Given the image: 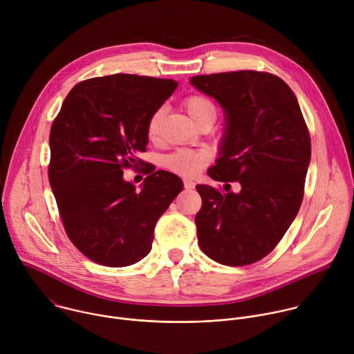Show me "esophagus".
<instances>
[{"mask_svg": "<svg viewBox=\"0 0 354 354\" xmlns=\"http://www.w3.org/2000/svg\"><path fill=\"white\" fill-rule=\"evenodd\" d=\"M183 186H185V189H187V190L194 189V182H193V180H189V179H185V180H183Z\"/></svg>", "mask_w": 354, "mask_h": 354, "instance_id": "1", "label": "esophagus"}]
</instances>
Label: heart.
Segmentation results:
<instances>
[{"label": "heart", "instance_id": "b5f03b06", "mask_svg": "<svg viewBox=\"0 0 354 354\" xmlns=\"http://www.w3.org/2000/svg\"><path fill=\"white\" fill-rule=\"evenodd\" d=\"M183 106L190 116V119L198 126L203 122H216L217 119V106L213 100L201 93H193L185 97ZM164 119V108H157L149 115L147 120V134L151 140H156L161 130V123ZM209 162V156L203 151L194 149H178L175 153L164 158V167L178 175L194 176Z\"/></svg>", "mask_w": 354, "mask_h": 354}]
</instances>
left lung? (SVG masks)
I'll list each match as a JSON object with an SVG mask.
<instances>
[{
	"label": "left lung",
	"instance_id": "left-lung-1",
	"mask_svg": "<svg viewBox=\"0 0 354 354\" xmlns=\"http://www.w3.org/2000/svg\"><path fill=\"white\" fill-rule=\"evenodd\" d=\"M190 84L225 112L220 158L207 174L241 185L238 193L196 186L203 201L194 218L198 245L221 265L255 263L276 248L299 210L311 161L308 127L291 88L270 73L194 75Z\"/></svg>",
	"mask_w": 354,
	"mask_h": 354
}]
</instances>
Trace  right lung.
Returning a JSON list of instances; mask_svg holds the SVG:
<instances>
[{
    "instance_id": "1",
    "label": "right lung",
    "mask_w": 354,
    "mask_h": 354,
    "mask_svg": "<svg viewBox=\"0 0 354 354\" xmlns=\"http://www.w3.org/2000/svg\"><path fill=\"white\" fill-rule=\"evenodd\" d=\"M178 82L115 74L78 82L50 130L48 182L70 241L95 263L145 258L158 218L183 189L168 171H147L140 192L123 171L145 162L147 120Z\"/></svg>"
}]
</instances>
